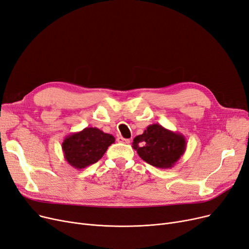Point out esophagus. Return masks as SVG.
I'll return each mask as SVG.
<instances>
[{
    "label": "esophagus",
    "instance_id": "34e87169",
    "mask_svg": "<svg viewBox=\"0 0 249 249\" xmlns=\"http://www.w3.org/2000/svg\"><path fill=\"white\" fill-rule=\"evenodd\" d=\"M117 140H118V142H120V143H126V144L130 143V139L123 138L122 136H119V137L117 138Z\"/></svg>",
    "mask_w": 249,
    "mask_h": 249
}]
</instances>
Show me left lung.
Listing matches in <instances>:
<instances>
[{"mask_svg":"<svg viewBox=\"0 0 249 249\" xmlns=\"http://www.w3.org/2000/svg\"><path fill=\"white\" fill-rule=\"evenodd\" d=\"M186 145L184 135L171 131L160 124L147 126L143 133L137 135L132 142V147L140 158L160 169L174 167L184 155Z\"/></svg>","mask_w":249,"mask_h":249,"instance_id":"1","label":"left lung"}]
</instances>
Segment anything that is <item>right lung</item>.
<instances>
[{
	"mask_svg": "<svg viewBox=\"0 0 249 249\" xmlns=\"http://www.w3.org/2000/svg\"><path fill=\"white\" fill-rule=\"evenodd\" d=\"M115 137L95 127H86L65 137L62 142L64 158L74 169H85L103 158Z\"/></svg>",
	"mask_w": 249,
	"mask_h": 249,
	"instance_id": "1",
	"label": "right lung"
}]
</instances>
